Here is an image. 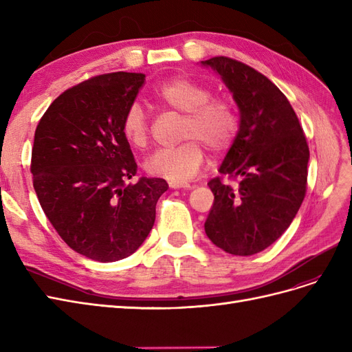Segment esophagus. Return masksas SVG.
Masks as SVG:
<instances>
[{
  "label": "esophagus",
  "instance_id": "1",
  "mask_svg": "<svg viewBox=\"0 0 352 352\" xmlns=\"http://www.w3.org/2000/svg\"><path fill=\"white\" fill-rule=\"evenodd\" d=\"M168 186L172 189H190V185L188 184H177V182H168Z\"/></svg>",
  "mask_w": 352,
  "mask_h": 352
}]
</instances>
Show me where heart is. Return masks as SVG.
Instances as JSON below:
<instances>
[{
	"label": "heart",
	"mask_w": 352,
	"mask_h": 352,
	"mask_svg": "<svg viewBox=\"0 0 352 352\" xmlns=\"http://www.w3.org/2000/svg\"><path fill=\"white\" fill-rule=\"evenodd\" d=\"M207 85L190 78L176 76L153 89L154 101L166 110L182 114L179 140L175 148H163L146 158L145 172L154 177L182 184L192 179L204 164L206 154H225L235 144L241 116L229 97H211ZM122 133L132 146L142 148L150 140V120L138 102H132L122 117Z\"/></svg>",
	"instance_id": "heart-1"
}]
</instances>
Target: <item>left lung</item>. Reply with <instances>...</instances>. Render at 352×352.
Segmentation results:
<instances>
[{
    "mask_svg": "<svg viewBox=\"0 0 352 352\" xmlns=\"http://www.w3.org/2000/svg\"><path fill=\"white\" fill-rule=\"evenodd\" d=\"M214 69L233 94L241 126L221 163V176L208 186L214 204L206 233L233 255L257 254L282 236L307 192L310 158L300 120L283 92L248 65L229 57L201 61ZM239 180L233 188L222 176Z\"/></svg>",
    "mask_w": 352,
    "mask_h": 352,
    "instance_id": "left-lung-1",
    "label": "left lung"
}]
</instances>
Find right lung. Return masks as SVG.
I'll list each match as a JSON object with an SVG mask.
<instances>
[{
	"mask_svg": "<svg viewBox=\"0 0 352 352\" xmlns=\"http://www.w3.org/2000/svg\"><path fill=\"white\" fill-rule=\"evenodd\" d=\"M145 74L114 72L69 88L41 117L30 172L39 204L72 250L100 263L129 257L151 232L168 185L136 175L122 117Z\"/></svg>",
	"mask_w": 352,
	"mask_h": 352,
	"instance_id": "add662e5",
	"label": "right lung"
}]
</instances>
